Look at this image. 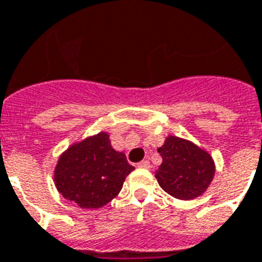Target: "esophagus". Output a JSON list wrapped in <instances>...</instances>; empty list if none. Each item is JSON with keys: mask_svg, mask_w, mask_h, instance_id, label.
Segmentation results:
<instances>
[{"mask_svg": "<svg viewBox=\"0 0 262 262\" xmlns=\"http://www.w3.org/2000/svg\"><path fill=\"white\" fill-rule=\"evenodd\" d=\"M137 167L138 168H145V169H149L150 164H149V161H148V160H142V161H140V163H138Z\"/></svg>", "mask_w": 262, "mask_h": 262, "instance_id": "34e87169", "label": "esophagus"}]
</instances>
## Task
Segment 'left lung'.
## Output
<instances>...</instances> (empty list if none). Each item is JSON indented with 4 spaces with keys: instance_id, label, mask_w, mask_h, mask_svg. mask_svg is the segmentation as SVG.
Instances as JSON below:
<instances>
[{
    "instance_id": "8db88e82",
    "label": "left lung",
    "mask_w": 262,
    "mask_h": 262,
    "mask_svg": "<svg viewBox=\"0 0 262 262\" xmlns=\"http://www.w3.org/2000/svg\"><path fill=\"white\" fill-rule=\"evenodd\" d=\"M157 152L163 163L155 176L161 188L176 199L201 196L214 179L215 164L210 153L188 140L168 136Z\"/></svg>"
}]
</instances>
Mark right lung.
<instances>
[{"label": "right lung", "instance_id": "right-lung-1", "mask_svg": "<svg viewBox=\"0 0 262 262\" xmlns=\"http://www.w3.org/2000/svg\"><path fill=\"white\" fill-rule=\"evenodd\" d=\"M133 169L125 153L113 149L109 135L101 132L61 153L55 167V186L79 207L98 208L120 193Z\"/></svg>", "mask_w": 262, "mask_h": 262}]
</instances>
